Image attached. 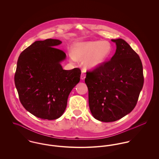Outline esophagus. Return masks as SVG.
<instances>
[{
    "label": "esophagus",
    "mask_w": 159,
    "mask_h": 159,
    "mask_svg": "<svg viewBox=\"0 0 159 159\" xmlns=\"http://www.w3.org/2000/svg\"><path fill=\"white\" fill-rule=\"evenodd\" d=\"M85 78H86V74L84 71H83L81 73V79L83 80H84Z\"/></svg>",
    "instance_id": "1"
}]
</instances>
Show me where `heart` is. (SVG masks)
<instances>
[{"instance_id":"b5f03b06","label":"heart","mask_w":159,"mask_h":159,"mask_svg":"<svg viewBox=\"0 0 159 159\" xmlns=\"http://www.w3.org/2000/svg\"><path fill=\"white\" fill-rule=\"evenodd\" d=\"M111 52L110 44L105 41L92 40L79 43L73 51V54H70L72 62L77 59L85 60L86 66L95 68L101 66L109 57Z\"/></svg>"}]
</instances>
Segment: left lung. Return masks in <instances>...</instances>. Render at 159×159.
<instances>
[{"label":"left lung","mask_w":159,"mask_h":159,"mask_svg":"<svg viewBox=\"0 0 159 159\" xmlns=\"http://www.w3.org/2000/svg\"><path fill=\"white\" fill-rule=\"evenodd\" d=\"M116 50L111 60L86 72L89 105L93 117L100 121L117 120L135 107L144 76L141 61L125 40L112 39Z\"/></svg>","instance_id":"left-lung-1"}]
</instances>
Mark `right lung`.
Returning <instances> with one entry per match:
<instances>
[{"label":"right lung","instance_id":"1","mask_svg":"<svg viewBox=\"0 0 159 159\" xmlns=\"http://www.w3.org/2000/svg\"><path fill=\"white\" fill-rule=\"evenodd\" d=\"M57 39L36 41L19 56L15 83L24 108L42 119L53 120L65 111L68 95L80 82L81 70L62 68L66 53Z\"/></svg>","mask_w":159,"mask_h":159}]
</instances>
